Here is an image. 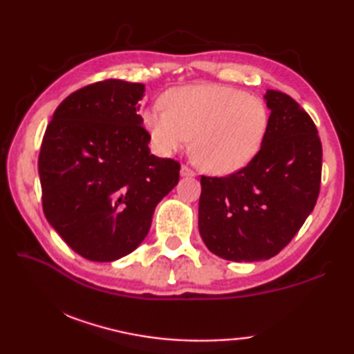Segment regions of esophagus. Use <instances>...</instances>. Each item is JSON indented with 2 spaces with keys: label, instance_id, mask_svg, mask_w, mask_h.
<instances>
[{
  "label": "esophagus",
  "instance_id": "34e87169",
  "mask_svg": "<svg viewBox=\"0 0 354 354\" xmlns=\"http://www.w3.org/2000/svg\"><path fill=\"white\" fill-rule=\"evenodd\" d=\"M196 175V171H194L192 167H189V165H183L181 167V176H194Z\"/></svg>",
  "mask_w": 354,
  "mask_h": 354
}]
</instances>
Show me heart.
<instances>
[{
  "instance_id": "b5f03b06",
  "label": "heart",
  "mask_w": 354,
  "mask_h": 354,
  "mask_svg": "<svg viewBox=\"0 0 354 354\" xmlns=\"http://www.w3.org/2000/svg\"><path fill=\"white\" fill-rule=\"evenodd\" d=\"M164 109L149 108L142 123L153 147L171 155L192 138V153L214 175L237 171L257 155L269 114L259 97L242 89L202 84L173 88L162 95Z\"/></svg>"
}]
</instances>
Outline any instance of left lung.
<instances>
[{"label":"left lung","mask_w":354,"mask_h":354,"mask_svg":"<svg viewBox=\"0 0 354 354\" xmlns=\"http://www.w3.org/2000/svg\"><path fill=\"white\" fill-rule=\"evenodd\" d=\"M265 100L270 115L257 155L228 176H201V237L225 260L274 257L319 194L322 146L313 120L288 94L268 89Z\"/></svg>","instance_id":"1"}]
</instances>
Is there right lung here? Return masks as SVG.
Listing matches in <instances>:
<instances>
[{"label": "right lung", "instance_id": "add662e5", "mask_svg": "<svg viewBox=\"0 0 354 354\" xmlns=\"http://www.w3.org/2000/svg\"><path fill=\"white\" fill-rule=\"evenodd\" d=\"M142 95V84L95 82L66 97L45 129L37 160L44 214L86 260L137 250L158 202L179 181L178 161L150 153Z\"/></svg>", "mask_w": 354, "mask_h": 354}]
</instances>
